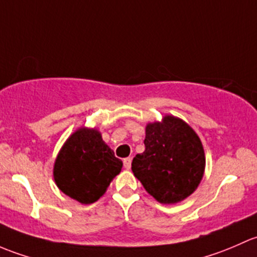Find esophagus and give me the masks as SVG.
I'll return each mask as SVG.
<instances>
[{"label":"esophagus","mask_w":257,"mask_h":257,"mask_svg":"<svg viewBox=\"0 0 257 257\" xmlns=\"http://www.w3.org/2000/svg\"><path fill=\"white\" fill-rule=\"evenodd\" d=\"M131 157H127V158H123V167L126 169H130L131 168Z\"/></svg>","instance_id":"1"}]
</instances>
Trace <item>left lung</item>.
I'll return each mask as SVG.
<instances>
[{
  "mask_svg": "<svg viewBox=\"0 0 257 257\" xmlns=\"http://www.w3.org/2000/svg\"><path fill=\"white\" fill-rule=\"evenodd\" d=\"M144 153L132 160V172L145 189L163 204L189 197L203 178L204 150L193 128L181 118L166 116L148 123Z\"/></svg>",
  "mask_w": 257,
  "mask_h": 257,
  "instance_id": "1",
  "label": "left lung"
}]
</instances>
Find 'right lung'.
Here are the masks:
<instances>
[{
    "label": "right lung",
    "mask_w": 257,
    "mask_h": 257,
    "mask_svg": "<svg viewBox=\"0 0 257 257\" xmlns=\"http://www.w3.org/2000/svg\"><path fill=\"white\" fill-rule=\"evenodd\" d=\"M122 162L96 130L79 128L67 140L54 165V181L64 194L81 204L94 203L106 192Z\"/></svg>",
    "instance_id": "obj_1"
}]
</instances>
